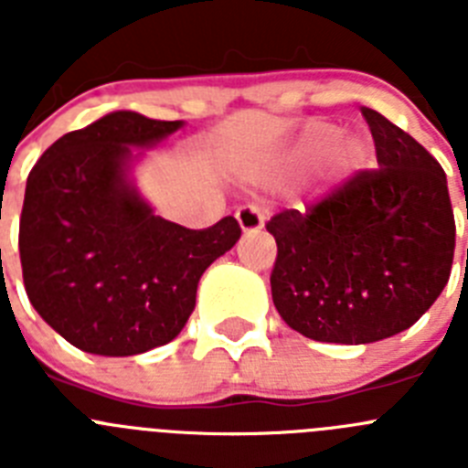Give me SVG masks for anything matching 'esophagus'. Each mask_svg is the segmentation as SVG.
Returning <instances> with one entry per match:
<instances>
[{
    "label": "esophagus",
    "mask_w": 468,
    "mask_h": 468,
    "mask_svg": "<svg viewBox=\"0 0 468 468\" xmlns=\"http://www.w3.org/2000/svg\"><path fill=\"white\" fill-rule=\"evenodd\" d=\"M237 220L239 227H241L243 234H253V231H260L264 225L262 210L253 204H246L237 210Z\"/></svg>",
    "instance_id": "1"
}]
</instances>
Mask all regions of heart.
I'll return each instance as SVG.
<instances>
[{
	"mask_svg": "<svg viewBox=\"0 0 468 468\" xmlns=\"http://www.w3.org/2000/svg\"><path fill=\"white\" fill-rule=\"evenodd\" d=\"M330 150V168L335 176H349L367 159V143L363 135H337V126L325 122L309 123L297 140V156L314 159Z\"/></svg>",
	"mask_w": 468,
	"mask_h": 468,
	"instance_id": "obj_1",
	"label": "heart"
}]
</instances>
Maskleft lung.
Instances as JSON below:
<instances>
[{
    "label": "left lung",
    "instance_id": "left-lung-1",
    "mask_svg": "<svg viewBox=\"0 0 468 468\" xmlns=\"http://www.w3.org/2000/svg\"><path fill=\"white\" fill-rule=\"evenodd\" d=\"M378 171L267 222L276 239L271 300L316 342L370 345L410 328L450 279L454 215L448 180L412 135L363 107Z\"/></svg>",
    "mask_w": 468,
    "mask_h": 468
}]
</instances>
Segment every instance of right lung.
Here are the masks:
<instances>
[{
    "label": "right lung",
    "instance_id": "right-lung-1",
    "mask_svg": "<svg viewBox=\"0 0 468 468\" xmlns=\"http://www.w3.org/2000/svg\"><path fill=\"white\" fill-rule=\"evenodd\" d=\"M185 122L110 112L65 133L27 176L20 213L25 292L77 349L133 356L176 340L198 279L241 237L227 215L187 229L154 213L133 166Z\"/></svg>",
    "mask_w": 468,
    "mask_h": 468
}]
</instances>
